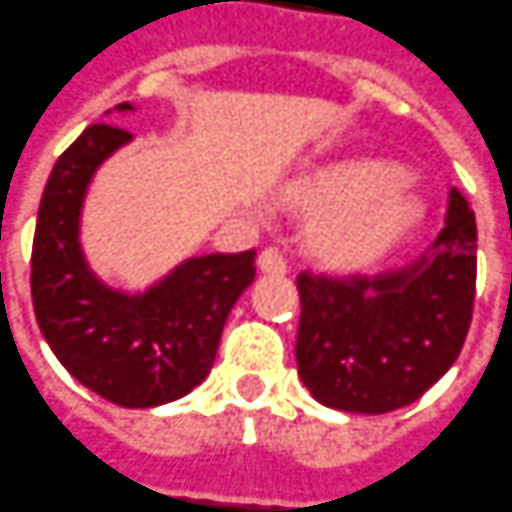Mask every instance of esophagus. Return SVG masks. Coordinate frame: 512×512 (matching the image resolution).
<instances>
[{"mask_svg": "<svg viewBox=\"0 0 512 512\" xmlns=\"http://www.w3.org/2000/svg\"><path fill=\"white\" fill-rule=\"evenodd\" d=\"M259 270L270 273V276H284L287 273V262L276 248H267L259 253Z\"/></svg>", "mask_w": 512, "mask_h": 512, "instance_id": "34e87169", "label": "esophagus"}]
</instances>
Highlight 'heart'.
<instances>
[{
	"label": "heart",
	"instance_id": "heart-1",
	"mask_svg": "<svg viewBox=\"0 0 512 512\" xmlns=\"http://www.w3.org/2000/svg\"><path fill=\"white\" fill-rule=\"evenodd\" d=\"M298 202L321 211L310 239L332 264L375 262L423 222V202L380 163L324 168L298 191Z\"/></svg>",
	"mask_w": 512,
	"mask_h": 512
}]
</instances>
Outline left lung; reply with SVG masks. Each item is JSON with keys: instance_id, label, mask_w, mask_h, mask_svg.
Wrapping results in <instances>:
<instances>
[{"instance_id": "1", "label": "left lung", "mask_w": 512, "mask_h": 512, "mask_svg": "<svg viewBox=\"0 0 512 512\" xmlns=\"http://www.w3.org/2000/svg\"><path fill=\"white\" fill-rule=\"evenodd\" d=\"M298 375L318 403L386 414L420 400L462 352L476 296V222L451 188L445 228L397 270L298 273Z\"/></svg>"}]
</instances>
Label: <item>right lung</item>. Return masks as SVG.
Returning <instances> with one entry per match:
<instances>
[{
	"mask_svg": "<svg viewBox=\"0 0 512 512\" xmlns=\"http://www.w3.org/2000/svg\"><path fill=\"white\" fill-rule=\"evenodd\" d=\"M129 140L126 129L92 123L56 160L36 219L30 293L44 341L78 383L115 406L152 408L211 372L228 312L256 279V250L194 256L140 296L95 279L78 242L81 205L95 168Z\"/></svg>",
	"mask_w": 512,
	"mask_h": 512,
	"instance_id": "1",
	"label": "right lung"
}]
</instances>
